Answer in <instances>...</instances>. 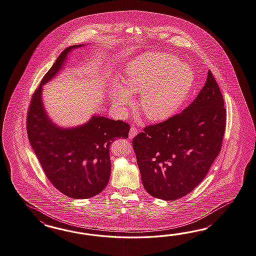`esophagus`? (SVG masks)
<instances>
[{"instance_id": "esophagus-1", "label": "esophagus", "mask_w": 256, "mask_h": 256, "mask_svg": "<svg viewBox=\"0 0 256 256\" xmlns=\"http://www.w3.org/2000/svg\"><path fill=\"white\" fill-rule=\"evenodd\" d=\"M138 134V130L135 126H131L130 130V134H128V137L130 138H133Z\"/></svg>"}]
</instances>
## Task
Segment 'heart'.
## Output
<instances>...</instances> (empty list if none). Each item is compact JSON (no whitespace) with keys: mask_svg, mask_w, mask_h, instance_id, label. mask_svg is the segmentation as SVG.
<instances>
[{"mask_svg":"<svg viewBox=\"0 0 256 256\" xmlns=\"http://www.w3.org/2000/svg\"><path fill=\"white\" fill-rule=\"evenodd\" d=\"M194 73L187 64L162 52L145 54L126 69V88L116 82L112 90V102L125 114L132 102L131 94H140L138 109L154 122L174 116L187 99L194 85Z\"/></svg>","mask_w":256,"mask_h":256,"instance_id":"1","label":"heart"}]
</instances>
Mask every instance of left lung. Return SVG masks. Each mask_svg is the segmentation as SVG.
<instances>
[{"mask_svg":"<svg viewBox=\"0 0 256 256\" xmlns=\"http://www.w3.org/2000/svg\"><path fill=\"white\" fill-rule=\"evenodd\" d=\"M224 128V99L209 70L206 85L186 109L133 138L147 192L173 200L194 190L218 156Z\"/></svg>","mask_w":256,"mask_h":256,"instance_id":"8db88e82","label":"left lung"}]
</instances>
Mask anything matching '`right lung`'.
Listing matches in <instances>:
<instances>
[{
	"label": "right lung",
	"mask_w": 256,
	"mask_h": 256,
	"mask_svg": "<svg viewBox=\"0 0 256 256\" xmlns=\"http://www.w3.org/2000/svg\"><path fill=\"white\" fill-rule=\"evenodd\" d=\"M80 45L62 50L35 92L26 118V130L32 149L44 173L60 192L73 199H88L100 194L111 174L110 145L128 137L130 125L121 120L94 116L84 125L62 128L56 125L44 108L42 85L62 70L68 54Z\"/></svg>",
	"instance_id": "obj_1"
}]
</instances>
